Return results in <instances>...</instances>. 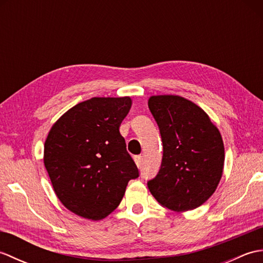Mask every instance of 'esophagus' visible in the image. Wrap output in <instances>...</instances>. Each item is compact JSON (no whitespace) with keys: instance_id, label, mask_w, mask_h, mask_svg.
<instances>
[{"instance_id":"obj_1","label":"esophagus","mask_w":263,"mask_h":263,"mask_svg":"<svg viewBox=\"0 0 263 263\" xmlns=\"http://www.w3.org/2000/svg\"><path fill=\"white\" fill-rule=\"evenodd\" d=\"M135 160H136V164H137V166L139 167V168H142V165H143L142 156H136Z\"/></svg>"}]
</instances>
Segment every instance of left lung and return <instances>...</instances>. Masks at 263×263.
I'll return each instance as SVG.
<instances>
[{
	"instance_id": "8db88e82",
	"label": "left lung",
	"mask_w": 263,
	"mask_h": 263,
	"mask_svg": "<svg viewBox=\"0 0 263 263\" xmlns=\"http://www.w3.org/2000/svg\"><path fill=\"white\" fill-rule=\"evenodd\" d=\"M149 109L159 127L163 159L148 181L158 202L174 211L198 208L219 183L225 150L218 128L199 106L173 95L153 96Z\"/></svg>"
}]
</instances>
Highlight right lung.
<instances>
[{
  "mask_svg": "<svg viewBox=\"0 0 263 263\" xmlns=\"http://www.w3.org/2000/svg\"><path fill=\"white\" fill-rule=\"evenodd\" d=\"M130 97H93L69 109L52 126L44 164L58 198L76 215L100 220L120 204L139 170L120 125Z\"/></svg>",
  "mask_w": 263,
  "mask_h": 263,
  "instance_id": "obj_1",
  "label": "right lung"
}]
</instances>
